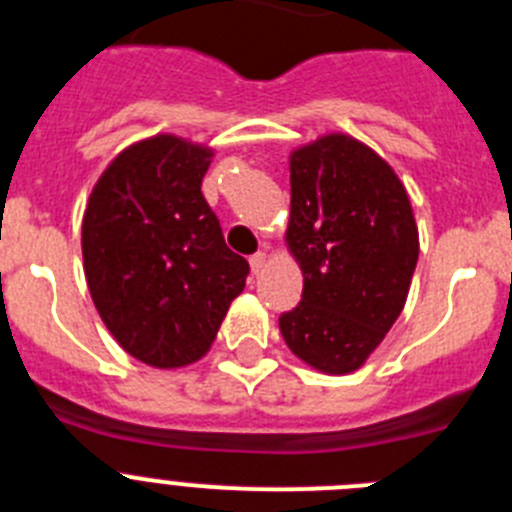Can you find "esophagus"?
Instances as JSON below:
<instances>
[{"instance_id":"1","label":"esophagus","mask_w":512,"mask_h":512,"mask_svg":"<svg viewBox=\"0 0 512 512\" xmlns=\"http://www.w3.org/2000/svg\"><path fill=\"white\" fill-rule=\"evenodd\" d=\"M248 264H251V271H253V274H259V271L264 269V266H266V253H264V251L253 253L251 259H248Z\"/></svg>"}]
</instances>
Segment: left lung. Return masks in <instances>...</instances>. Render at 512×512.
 I'll return each instance as SVG.
<instances>
[{"label":"left lung","instance_id":"left-lung-1","mask_svg":"<svg viewBox=\"0 0 512 512\" xmlns=\"http://www.w3.org/2000/svg\"><path fill=\"white\" fill-rule=\"evenodd\" d=\"M287 248L302 300L279 318L289 351L351 374L400 318L418 264V225L395 169L361 140L328 133L289 156Z\"/></svg>","mask_w":512,"mask_h":512}]
</instances>
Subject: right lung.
Instances as JSON below:
<instances>
[{"instance_id":"add662e5","label":"right lung","mask_w":512,"mask_h":512,"mask_svg":"<svg viewBox=\"0 0 512 512\" xmlns=\"http://www.w3.org/2000/svg\"><path fill=\"white\" fill-rule=\"evenodd\" d=\"M212 148L179 135L138 140L89 194L81 253L99 318L130 356L156 369L210 351L248 261L225 246L202 197Z\"/></svg>"}]
</instances>
